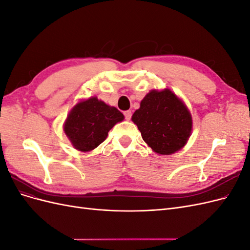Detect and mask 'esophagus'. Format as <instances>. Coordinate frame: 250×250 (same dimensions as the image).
Returning <instances> with one entry per match:
<instances>
[{"mask_svg":"<svg viewBox=\"0 0 250 250\" xmlns=\"http://www.w3.org/2000/svg\"><path fill=\"white\" fill-rule=\"evenodd\" d=\"M124 116H125L126 120H130V118H131V110L124 111Z\"/></svg>","mask_w":250,"mask_h":250,"instance_id":"obj_1","label":"esophagus"}]
</instances>
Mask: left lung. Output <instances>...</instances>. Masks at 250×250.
Wrapping results in <instances>:
<instances>
[{
	"label": "left lung",
	"mask_w": 250,
	"mask_h": 250,
	"mask_svg": "<svg viewBox=\"0 0 250 250\" xmlns=\"http://www.w3.org/2000/svg\"><path fill=\"white\" fill-rule=\"evenodd\" d=\"M131 120L147 145L162 155H170L183 148L193 126L186 104L169 88L149 92Z\"/></svg>",
	"instance_id": "left-lung-1"
}]
</instances>
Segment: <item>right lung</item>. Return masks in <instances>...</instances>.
Wrapping results in <instances>:
<instances>
[{"label":"right lung","instance_id":"right-lung-1","mask_svg":"<svg viewBox=\"0 0 250 250\" xmlns=\"http://www.w3.org/2000/svg\"><path fill=\"white\" fill-rule=\"evenodd\" d=\"M123 120V113L116 107L90 97L71 109L63 130L75 149L88 152L103 143L111 128Z\"/></svg>","mask_w":250,"mask_h":250}]
</instances>
